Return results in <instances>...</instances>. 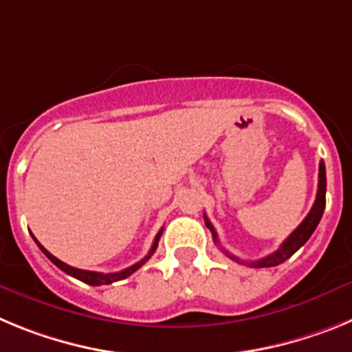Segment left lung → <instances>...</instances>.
<instances>
[{
	"instance_id": "obj_1",
	"label": "left lung",
	"mask_w": 352,
	"mask_h": 352,
	"mask_svg": "<svg viewBox=\"0 0 352 352\" xmlns=\"http://www.w3.org/2000/svg\"><path fill=\"white\" fill-rule=\"evenodd\" d=\"M324 206H326V167H324V162H321V164H319V183H317L316 203H314L312 210L309 211V214L305 217L303 222H301L300 226H298L296 229L291 232V236H289L284 243L280 245V248H278V250H275L273 254H270V256L263 257V259L248 261V263H245V264H248V266H254V268H272V266H278V264H282L284 261H287L289 257L294 254V252L300 250V248L303 247L307 241H309V238L312 236V232L316 231L317 223L321 222V217H322V213H324ZM204 222H206L208 229H210L211 234H213L214 243H220L219 236H217V231H214V227L211 226V222L208 220L206 214H204ZM226 254H227V257H231V259L236 261V263H243V261H239L238 257L232 256V254H229V252H226Z\"/></svg>"
}]
</instances>
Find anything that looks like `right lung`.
Listing matches in <instances>:
<instances>
[{
  "label": "right lung",
  "instance_id": "add662e5",
  "mask_svg": "<svg viewBox=\"0 0 352 352\" xmlns=\"http://www.w3.org/2000/svg\"><path fill=\"white\" fill-rule=\"evenodd\" d=\"M162 231H164V229H162ZM162 231H158V234L155 236V241H153V245H151V250H149V254H148V256L144 257V259H141V261H139V263L132 264V266H130V268L121 270V272H118V273H98V272H88V270H79V268H74V266H68V264H65L63 261H60V259H58V257L52 256L51 252L45 250V248H43L42 245H40L38 241H36V239H35V241H36V245H38V247H40V250H42L43 254H45V256L49 257V259H51V263H54L56 266H58V268H60L61 272L67 273V275L74 276V278H77V280L84 282V284H89V285H107V284H113V282L123 280V278H126V276L132 275L133 272H138V270L141 268L142 264H144L146 261L149 259V257L153 256V252L157 250V247H158V239H160Z\"/></svg>",
  "mask_w": 352,
  "mask_h": 352
}]
</instances>
